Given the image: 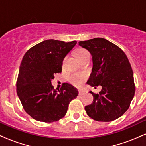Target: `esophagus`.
<instances>
[{"label": "esophagus", "instance_id": "esophagus-1", "mask_svg": "<svg viewBox=\"0 0 146 146\" xmlns=\"http://www.w3.org/2000/svg\"><path fill=\"white\" fill-rule=\"evenodd\" d=\"M85 93V92L82 90H79V95H82Z\"/></svg>", "mask_w": 146, "mask_h": 146}]
</instances>
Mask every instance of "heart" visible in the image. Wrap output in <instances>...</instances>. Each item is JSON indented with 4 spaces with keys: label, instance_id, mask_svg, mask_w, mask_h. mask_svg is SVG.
<instances>
[{
    "label": "heart",
    "instance_id": "obj_1",
    "mask_svg": "<svg viewBox=\"0 0 146 146\" xmlns=\"http://www.w3.org/2000/svg\"><path fill=\"white\" fill-rule=\"evenodd\" d=\"M75 56L80 61H81L86 56H90V54L88 51L84 48H78L75 51ZM68 79H69L70 82L73 84L74 86H80L82 84L84 81L86 80V76L84 74H80V73H72L68 76Z\"/></svg>",
    "mask_w": 146,
    "mask_h": 146
}]
</instances>
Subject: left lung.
<instances>
[{"label": "left lung", "mask_w": 146, "mask_h": 146, "mask_svg": "<svg viewBox=\"0 0 146 146\" xmlns=\"http://www.w3.org/2000/svg\"><path fill=\"white\" fill-rule=\"evenodd\" d=\"M79 45L90 52L93 68L87 84L102 88L99 94L92 91L93 102L85 110L98 121L117 119L128 109L135 93L133 72L125 53L104 38H95L79 42Z\"/></svg>", "instance_id": "1"}]
</instances>
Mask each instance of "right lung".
Masks as SVG:
<instances>
[{"instance_id":"obj_1","label":"right lung","mask_w":146,"mask_h":146,"mask_svg":"<svg viewBox=\"0 0 146 146\" xmlns=\"http://www.w3.org/2000/svg\"><path fill=\"white\" fill-rule=\"evenodd\" d=\"M77 41L47 40L35 45L23 57L16 82V91L23 108L37 121H57L67 112L68 104L78 95L76 88L63 83L54 89L51 80L62 72V61Z\"/></svg>"}]
</instances>
